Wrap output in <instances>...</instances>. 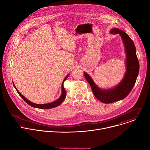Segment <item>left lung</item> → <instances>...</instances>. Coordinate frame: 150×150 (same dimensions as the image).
<instances>
[{"label":"left lung","instance_id":"left-lung-1","mask_svg":"<svg viewBox=\"0 0 150 150\" xmlns=\"http://www.w3.org/2000/svg\"><path fill=\"white\" fill-rule=\"evenodd\" d=\"M112 34H119L123 41L126 54V71L124 78L116 87L101 90L97 86L92 78L84 72V76L91 87L95 97L100 101L109 104L124 99L130 93L136 82L139 70V61L136 54V49L133 41L126 33L118 29L113 28Z\"/></svg>","mask_w":150,"mask_h":150}]
</instances>
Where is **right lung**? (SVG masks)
I'll return each mask as SVG.
<instances>
[{
    "label": "right lung",
    "instance_id": "obj_1",
    "mask_svg": "<svg viewBox=\"0 0 150 150\" xmlns=\"http://www.w3.org/2000/svg\"><path fill=\"white\" fill-rule=\"evenodd\" d=\"M69 74L65 77V78L63 79V82H62V94L60 96V97L56 101L52 102V103H47V104H35V103H33L32 102H31L30 101H29L28 100H27L25 97H24L22 94H21L19 91L16 89V88L15 87L14 83H13V86L15 87L16 91L18 92V93L19 94V95L22 97L23 98V100L28 104H29L30 105H31V107H33V108H38V109H52V108H56V107L59 105L63 101V100H65V97H66V95H67V91H65V88H64V87H63V82L64 81H65L67 78L69 76Z\"/></svg>",
    "mask_w": 150,
    "mask_h": 150
}]
</instances>
